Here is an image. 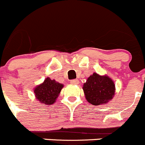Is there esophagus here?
Masks as SVG:
<instances>
[{"label":"esophagus","mask_w":145,"mask_h":145,"mask_svg":"<svg viewBox=\"0 0 145 145\" xmlns=\"http://www.w3.org/2000/svg\"><path fill=\"white\" fill-rule=\"evenodd\" d=\"M71 84H77L79 83V80H71Z\"/></svg>","instance_id":"obj_1"}]
</instances>
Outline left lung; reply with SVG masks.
Returning a JSON list of instances; mask_svg holds the SVG:
<instances>
[{
  "instance_id": "obj_1",
  "label": "left lung",
  "mask_w": 145,
  "mask_h": 145,
  "mask_svg": "<svg viewBox=\"0 0 145 145\" xmlns=\"http://www.w3.org/2000/svg\"><path fill=\"white\" fill-rule=\"evenodd\" d=\"M86 99L93 105L106 104L115 94V84L108 76H100L94 72L88 77L82 87Z\"/></svg>"
}]
</instances>
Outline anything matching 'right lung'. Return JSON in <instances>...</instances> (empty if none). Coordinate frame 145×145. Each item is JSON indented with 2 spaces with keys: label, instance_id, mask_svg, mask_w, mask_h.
Returning a JSON list of instances; mask_svg holds the SVG:
<instances>
[{
  "label": "right lung",
  "instance_id": "right-lung-1",
  "mask_svg": "<svg viewBox=\"0 0 145 145\" xmlns=\"http://www.w3.org/2000/svg\"><path fill=\"white\" fill-rule=\"evenodd\" d=\"M63 87V84L47 77L44 82L34 89L37 99L42 104L51 105L58 98V94Z\"/></svg>",
  "mask_w": 145,
  "mask_h": 145
}]
</instances>
